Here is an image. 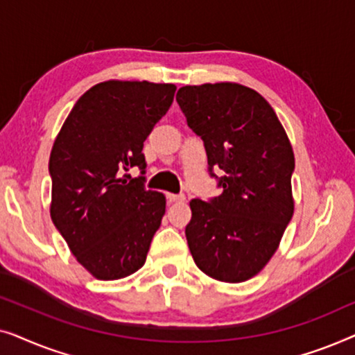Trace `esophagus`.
Wrapping results in <instances>:
<instances>
[{
	"mask_svg": "<svg viewBox=\"0 0 355 355\" xmlns=\"http://www.w3.org/2000/svg\"><path fill=\"white\" fill-rule=\"evenodd\" d=\"M168 200L169 202H184L186 200V197H184L182 193H168Z\"/></svg>",
	"mask_w": 355,
	"mask_h": 355,
	"instance_id": "1",
	"label": "esophagus"
}]
</instances>
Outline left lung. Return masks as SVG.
Here are the masks:
<instances>
[{"label": "left lung", "mask_w": 355, "mask_h": 355, "mask_svg": "<svg viewBox=\"0 0 355 355\" xmlns=\"http://www.w3.org/2000/svg\"><path fill=\"white\" fill-rule=\"evenodd\" d=\"M176 100L210 171H225L221 196L191 202L189 249L210 278L242 283L265 268L294 215L293 145L268 101L245 85H186Z\"/></svg>", "instance_id": "left-lung-1"}]
</instances>
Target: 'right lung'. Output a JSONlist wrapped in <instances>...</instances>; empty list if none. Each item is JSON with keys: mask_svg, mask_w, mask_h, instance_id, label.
<instances>
[{"mask_svg": "<svg viewBox=\"0 0 355 355\" xmlns=\"http://www.w3.org/2000/svg\"><path fill=\"white\" fill-rule=\"evenodd\" d=\"M174 92V84L100 82L77 100L53 144L51 220L96 279L125 278L147 260L166 197L125 171L144 173V142Z\"/></svg>", "mask_w": 355, "mask_h": 355, "instance_id": "right-lung-1", "label": "right lung"}]
</instances>
